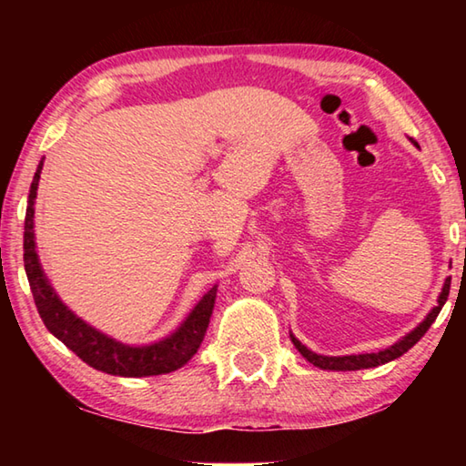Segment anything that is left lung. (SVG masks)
<instances>
[{
    "label": "left lung",
    "instance_id": "8db88e82",
    "mask_svg": "<svg viewBox=\"0 0 466 466\" xmlns=\"http://www.w3.org/2000/svg\"><path fill=\"white\" fill-rule=\"evenodd\" d=\"M417 146V144H415ZM448 291H451V279L444 281V288L440 291V298H438V306H433L430 310L428 317L423 319V322H420L411 333H407L400 341H397L390 347H386L382 351H376V353H358V356H319V353L310 351L309 347L302 345L298 341V339L289 333L291 337V343L296 345V350L302 353V356L314 364L320 370H341V372H347V370H364V368H376V366H382L386 361H392L407 353L411 347L420 341V339L428 333V329L431 327V322L436 320V317L441 310V306L446 304L448 299Z\"/></svg>",
    "mask_w": 466,
    "mask_h": 466
}]
</instances>
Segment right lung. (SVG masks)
I'll return each instance as SVG.
<instances>
[{"instance_id":"right-lung-1","label":"right lung","mask_w":466,"mask_h":466,"mask_svg":"<svg viewBox=\"0 0 466 466\" xmlns=\"http://www.w3.org/2000/svg\"><path fill=\"white\" fill-rule=\"evenodd\" d=\"M41 170L43 160L38 164L28 193V208L25 218V269L30 289H33L36 310L41 314L45 327L49 329L63 345L69 347L77 358L84 360L86 364L92 366L94 370H100V372L113 376L141 378L168 374L175 372L178 368H183L187 361L195 356L203 341L211 312H214L218 286L211 288L208 294L199 299V304L195 306L191 314H188L183 325H180L175 333L152 345H125L90 327L88 322L76 317V314L61 302L59 296L55 294V289L51 288L49 279L45 278L41 261H38L35 242V199L38 180H41Z\"/></svg>"}]
</instances>
